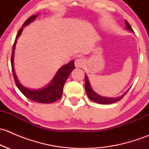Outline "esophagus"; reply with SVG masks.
Wrapping results in <instances>:
<instances>
[{
	"instance_id": "esophagus-1",
	"label": "esophagus",
	"mask_w": 149,
	"mask_h": 149,
	"mask_svg": "<svg viewBox=\"0 0 149 149\" xmlns=\"http://www.w3.org/2000/svg\"><path fill=\"white\" fill-rule=\"evenodd\" d=\"M84 64V60L81 58H79L75 61V65L77 68H82Z\"/></svg>"
}]
</instances>
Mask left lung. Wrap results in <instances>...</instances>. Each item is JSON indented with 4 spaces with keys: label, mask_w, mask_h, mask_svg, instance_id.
<instances>
[{
    "label": "left lung",
    "mask_w": 149,
    "mask_h": 149,
    "mask_svg": "<svg viewBox=\"0 0 149 149\" xmlns=\"http://www.w3.org/2000/svg\"><path fill=\"white\" fill-rule=\"evenodd\" d=\"M125 22L126 29L133 32V29H132L131 26H130V25L129 24L128 22H127L126 20H125ZM85 89H86V91L87 96H88V97L90 99V100L95 102L97 103L102 104H112V103L120 101V100L125 95L126 93H127L125 92L123 95H122L119 97H115V98H113V97H102V96L97 94V93H96L95 91H94V90L92 89L91 85H90L89 81H88V78H87L86 75H85Z\"/></svg>",
    "instance_id": "obj_1"
}]
</instances>
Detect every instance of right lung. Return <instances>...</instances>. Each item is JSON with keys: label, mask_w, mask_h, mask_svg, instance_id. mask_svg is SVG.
Masks as SVG:
<instances>
[{"label": "right lung", "mask_w": 149, "mask_h": 149, "mask_svg": "<svg viewBox=\"0 0 149 149\" xmlns=\"http://www.w3.org/2000/svg\"><path fill=\"white\" fill-rule=\"evenodd\" d=\"M37 17V15H33V16H30L29 18L24 23L23 26L19 30L16 35V40H15L14 43L13 45V49H12V55H11V68H12V72H13V78H14L15 83H16V86L18 87L21 92L24 94L26 97H27L29 100H32V101L36 102L39 103H52L54 102L58 101L61 97H62L63 91V86L65 84L66 80H67L68 77L71 73L72 70L75 69L74 65V61H72L70 63H68L66 65H63L62 68L58 70L57 72L56 75L50 84L47 85L45 88H40V89L37 90H32L29 89L27 88H25L24 86L22 85L19 81H18L17 77L16 76V73L14 71V65H13V58H14V50L15 47H16V42H17V39L19 38V36L22 34V31H23L24 26H26V25L29 24L31 22H32Z\"/></svg>", "instance_id": "right-lung-1"}]
</instances>
